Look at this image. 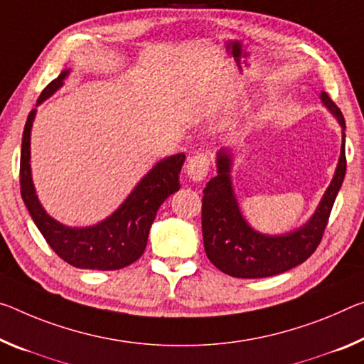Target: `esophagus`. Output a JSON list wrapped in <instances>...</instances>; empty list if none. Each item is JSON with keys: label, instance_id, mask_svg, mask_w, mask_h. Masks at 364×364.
<instances>
[{"label": "esophagus", "instance_id": "esophagus-1", "mask_svg": "<svg viewBox=\"0 0 364 364\" xmlns=\"http://www.w3.org/2000/svg\"><path fill=\"white\" fill-rule=\"evenodd\" d=\"M209 166H210V159L207 154H196L191 159L188 160L186 165V173L189 176V180H193L194 183H200L205 180L207 173H209Z\"/></svg>", "mask_w": 364, "mask_h": 364}]
</instances>
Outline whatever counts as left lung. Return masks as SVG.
Returning a JSON list of instances; mask_svg holds the SVG:
<instances>
[{
    "instance_id": "obj_1",
    "label": "left lung",
    "mask_w": 364,
    "mask_h": 364,
    "mask_svg": "<svg viewBox=\"0 0 364 364\" xmlns=\"http://www.w3.org/2000/svg\"><path fill=\"white\" fill-rule=\"evenodd\" d=\"M321 100L342 126V149L336 175L303 227L279 236L262 235L250 227L233 193V155L227 149L217 152V176L204 188L203 238L207 257L223 274L238 279L272 277L304 262L319 246L347 171L343 114L326 92H321Z\"/></svg>"
}]
</instances>
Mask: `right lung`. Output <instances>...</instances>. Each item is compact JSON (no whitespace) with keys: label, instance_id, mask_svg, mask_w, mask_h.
<instances>
[{"label":"right lung","instance_id":"1","mask_svg":"<svg viewBox=\"0 0 364 364\" xmlns=\"http://www.w3.org/2000/svg\"><path fill=\"white\" fill-rule=\"evenodd\" d=\"M69 69L42 90L37 105L65 84ZM37 109L28 113L21 149V196L40 233L63 261L77 269L118 270L142 256L149 230L164 200L180 189V171L186 155L157 161L112 215L92 227H66L51 218L36 194L31 171V131Z\"/></svg>","mask_w":364,"mask_h":364}]
</instances>
